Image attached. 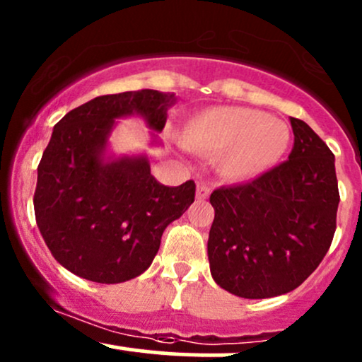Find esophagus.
Segmentation results:
<instances>
[{
  "label": "esophagus",
  "mask_w": 362,
  "mask_h": 362,
  "mask_svg": "<svg viewBox=\"0 0 362 362\" xmlns=\"http://www.w3.org/2000/svg\"><path fill=\"white\" fill-rule=\"evenodd\" d=\"M197 199H207V195H209V187H207L206 184H197Z\"/></svg>",
  "instance_id": "34e87169"
}]
</instances>
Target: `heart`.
<instances>
[{
	"label": "heart",
	"instance_id": "heart-1",
	"mask_svg": "<svg viewBox=\"0 0 362 362\" xmlns=\"http://www.w3.org/2000/svg\"><path fill=\"white\" fill-rule=\"evenodd\" d=\"M185 149L216 158L223 178L247 182L272 170L291 144L284 120L245 107H213L195 114L178 129Z\"/></svg>",
	"mask_w": 362,
	"mask_h": 362
}]
</instances>
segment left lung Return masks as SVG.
I'll return each instance as SVG.
<instances>
[{
    "instance_id": "left-lung-1",
    "label": "left lung",
    "mask_w": 362,
    "mask_h": 362,
    "mask_svg": "<svg viewBox=\"0 0 362 362\" xmlns=\"http://www.w3.org/2000/svg\"><path fill=\"white\" fill-rule=\"evenodd\" d=\"M289 160L248 184L211 194L207 240L211 276L247 300L296 289L323 260L335 233L339 187L335 156L317 132L291 117Z\"/></svg>"
}]
</instances>
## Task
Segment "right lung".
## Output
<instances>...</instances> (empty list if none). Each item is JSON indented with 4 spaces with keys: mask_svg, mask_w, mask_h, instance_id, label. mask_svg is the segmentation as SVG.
<instances>
[{
    "mask_svg": "<svg viewBox=\"0 0 362 362\" xmlns=\"http://www.w3.org/2000/svg\"><path fill=\"white\" fill-rule=\"evenodd\" d=\"M175 93L103 95L54 126L37 168L34 209L45 245L62 267L100 284L134 279L151 265L170 223L189 209L195 184H158L146 155H109L117 120L138 115L156 132Z\"/></svg>",
    "mask_w": 362,
    "mask_h": 362,
    "instance_id": "obj_1",
    "label": "right lung"
}]
</instances>
